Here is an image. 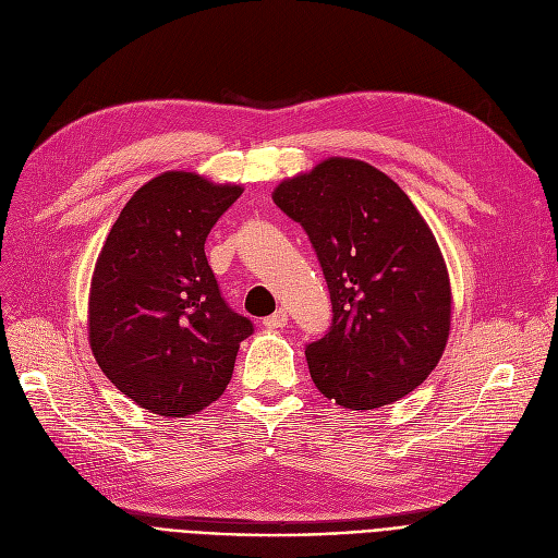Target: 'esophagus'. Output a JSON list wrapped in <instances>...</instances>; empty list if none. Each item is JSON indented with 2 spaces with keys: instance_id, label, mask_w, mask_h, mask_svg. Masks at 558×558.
<instances>
[{
  "instance_id": "1",
  "label": "esophagus",
  "mask_w": 558,
  "mask_h": 558,
  "mask_svg": "<svg viewBox=\"0 0 558 558\" xmlns=\"http://www.w3.org/2000/svg\"><path fill=\"white\" fill-rule=\"evenodd\" d=\"M287 322H289L287 312L280 307V310H276V312L271 314V317L264 319V326H266V328H282V326H287Z\"/></svg>"
}]
</instances>
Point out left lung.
<instances>
[{
    "label": "left lung",
    "mask_w": 558,
    "mask_h": 558,
    "mask_svg": "<svg viewBox=\"0 0 558 558\" xmlns=\"http://www.w3.org/2000/svg\"><path fill=\"white\" fill-rule=\"evenodd\" d=\"M274 203L305 228L328 282L332 326L305 349L319 392L351 410L413 392L451 328L447 264L413 201L372 163L328 157L282 180Z\"/></svg>",
    "instance_id": "1"
}]
</instances>
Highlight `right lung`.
Wrapping results in <instances>:
<instances>
[{"label": "right lung", "mask_w": 558, "mask_h": 558, "mask_svg": "<svg viewBox=\"0 0 558 558\" xmlns=\"http://www.w3.org/2000/svg\"><path fill=\"white\" fill-rule=\"evenodd\" d=\"M244 193L198 173L145 182L111 226L88 294V344L105 376L161 417L198 415L232 378L251 319L232 312L205 239Z\"/></svg>", "instance_id": "obj_1"}]
</instances>
